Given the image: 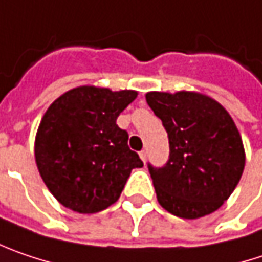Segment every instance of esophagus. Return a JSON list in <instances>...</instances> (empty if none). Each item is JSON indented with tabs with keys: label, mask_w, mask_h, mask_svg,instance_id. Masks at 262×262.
I'll use <instances>...</instances> for the list:
<instances>
[{
	"label": "esophagus",
	"mask_w": 262,
	"mask_h": 262,
	"mask_svg": "<svg viewBox=\"0 0 262 262\" xmlns=\"http://www.w3.org/2000/svg\"><path fill=\"white\" fill-rule=\"evenodd\" d=\"M139 157H141V160H142V162L145 163V160H146V151H144V149H142V151L139 152Z\"/></svg>",
	"instance_id": "1"
}]
</instances>
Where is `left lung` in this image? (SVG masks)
<instances>
[{
    "mask_svg": "<svg viewBox=\"0 0 262 262\" xmlns=\"http://www.w3.org/2000/svg\"><path fill=\"white\" fill-rule=\"evenodd\" d=\"M145 98L169 136V162L160 169L148 164L160 206L184 220L215 212L245 169L236 123L220 102L199 92H148Z\"/></svg>",
    "mask_w": 262,
    "mask_h": 262,
    "instance_id": "1",
    "label": "left lung"
}]
</instances>
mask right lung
Segmentation results:
<instances>
[{"label":"right lung","mask_w":262,"mask_h":262,"mask_svg":"<svg viewBox=\"0 0 262 262\" xmlns=\"http://www.w3.org/2000/svg\"><path fill=\"white\" fill-rule=\"evenodd\" d=\"M138 92L80 85L47 108L35 136V163L56 200L78 213L114 205L132 169L142 167L117 117Z\"/></svg>","instance_id":"right-lung-1"}]
</instances>
